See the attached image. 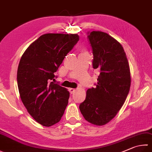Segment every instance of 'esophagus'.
<instances>
[{"instance_id": "esophagus-1", "label": "esophagus", "mask_w": 152, "mask_h": 152, "mask_svg": "<svg viewBox=\"0 0 152 152\" xmlns=\"http://www.w3.org/2000/svg\"><path fill=\"white\" fill-rule=\"evenodd\" d=\"M69 92H70V93L71 94H73V93H75V88H70L69 89Z\"/></svg>"}]
</instances>
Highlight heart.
I'll list each match as a JSON object with an SVG mask.
<instances>
[{"label":"heart","mask_w":152,"mask_h":152,"mask_svg":"<svg viewBox=\"0 0 152 152\" xmlns=\"http://www.w3.org/2000/svg\"><path fill=\"white\" fill-rule=\"evenodd\" d=\"M81 55H87V51H82V53H81Z\"/></svg>","instance_id":"1"}]
</instances>
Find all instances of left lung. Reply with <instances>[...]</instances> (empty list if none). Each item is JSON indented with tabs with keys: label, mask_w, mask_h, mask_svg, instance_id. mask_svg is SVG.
<instances>
[{
	"label": "left lung",
	"mask_w": 152,
	"mask_h": 152,
	"mask_svg": "<svg viewBox=\"0 0 152 152\" xmlns=\"http://www.w3.org/2000/svg\"><path fill=\"white\" fill-rule=\"evenodd\" d=\"M87 34L93 67L100 74L95 88L87 91L79 109L87 122L102 126L114 118L126 99L131 84L130 67L123 47L116 39L100 31Z\"/></svg>",
	"instance_id": "left-lung-1"
}]
</instances>
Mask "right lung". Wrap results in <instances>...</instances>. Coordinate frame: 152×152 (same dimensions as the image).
Instances as JSON below:
<instances>
[{"label":"right lung","mask_w":152,"mask_h":152,"mask_svg":"<svg viewBox=\"0 0 152 152\" xmlns=\"http://www.w3.org/2000/svg\"><path fill=\"white\" fill-rule=\"evenodd\" d=\"M79 39L77 34H44L31 43L20 61L17 83L20 99L28 113L44 126L59 122L67 106L69 92L53 81L55 73Z\"/></svg>","instance_id":"obj_1"}]
</instances>
